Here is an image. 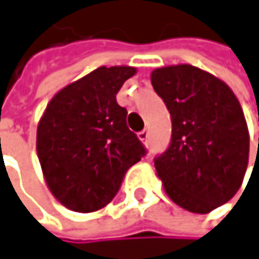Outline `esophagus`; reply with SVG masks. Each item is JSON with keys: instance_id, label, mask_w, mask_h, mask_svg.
Masks as SVG:
<instances>
[{"instance_id": "obj_1", "label": "esophagus", "mask_w": 259, "mask_h": 259, "mask_svg": "<svg viewBox=\"0 0 259 259\" xmlns=\"http://www.w3.org/2000/svg\"><path fill=\"white\" fill-rule=\"evenodd\" d=\"M147 137H149V132L146 131V128L138 134V140H140V141H146V140H147Z\"/></svg>"}]
</instances>
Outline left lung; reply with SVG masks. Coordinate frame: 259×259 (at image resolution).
Segmentation results:
<instances>
[{
  "label": "left lung",
  "mask_w": 259,
  "mask_h": 259,
  "mask_svg": "<svg viewBox=\"0 0 259 259\" xmlns=\"http://www.w3.org/2000/svg\"><path fill=\"white\" fill-rule=\"evenodd\" d=\"M151 82L172 121L171 144L154 163L163 190L186 211L210 213L238 193L247 171L242 107L224 80L188 63L154 69Z\"/></svg>",
  "instance_id": "8db88e82"
}]
</instances>
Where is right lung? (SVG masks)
Masks as SVG:
<instances>
[{"label": "right lung", "instance_id": "add662e5", "mask_svg": "<svg viewBox=\"0 0 259 259\" xmlns=\"http://www.w3.org/2000/svg\"><path fill=\"white\" fill-rule=\"evenodd\" d=\"M135 66H99L59 90L37 125V155L51 194L68 210L93 213L116 196L144 155L116 102Z\"/></svg>", "mask_w": 259, "mask_h": 259}]
</instances>
